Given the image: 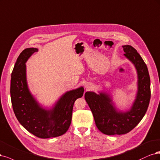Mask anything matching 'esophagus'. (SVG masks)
<instances>
[{"instance_id": "1", "label": "esophagus", "mask_w": 160, "mask_h": 160, "mask_svg": "<svg viewBox=\"0 0 160 160\" xmlns=\"http://www.w3.org/2000/svg\"><path fill=\"white\" fill-rule=\"evenodd\" d=\"M85 88H86V89H90V85L89 84H86Z\"/></svg>"}]
</instances>
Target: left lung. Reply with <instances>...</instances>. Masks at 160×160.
<instances>
[{
    "label": "left lung",
    "instance_id": "1",
    "mask_svg": "<svg viewBox=\"0 0 160 160\" xmlns=\"http://www.w3.org/2000/svg\"><path fill=\"white\" fill-rule=\"evenodd\" d=\"M126 57L134 64L138 74L136 98L128 111L116 110L109 94L86 92L84 97L93 114L98 129L106 135H121L130 132L145 115L151 97L150 78L147 66L137 50L130 45L122 46Z\"/></svg>",
    "mask_w": 160,
    "mask_h": 160
}]
</instances>
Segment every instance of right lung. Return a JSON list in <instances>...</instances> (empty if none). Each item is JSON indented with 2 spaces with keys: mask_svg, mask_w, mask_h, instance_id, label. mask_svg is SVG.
I'll list each match as a JSON object with an SVG mask.
<instances>
[{
  "mask_svg": "<svg viewBox=\"0 0 160 160\" xmlns=\"http://www.w3.org/2000/svg\"><path fill=\"white\" fill-rule=\"evenodd\" d=\"M38 49L28 48L20 54L11 74V97L14 114L26 130L40 138L63 135L70 126L73 106L84 94V88L66 92L51 110L44 109L30 93L26 76L27 60Z\"/></svg>",
  "mask_w": 160,
  "mask_h": 160,
  "instance_id": "add662e5",
  "label": "right lung"
}]
</instances>
